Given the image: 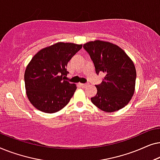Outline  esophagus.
I'll return each mask as SVG.
<instances>
[{"label": "esophagus", "instance_id": "1", "mask_svg": "<svg viewBox=\"0 0 160 160\" xmlns=\"http://www.w3.org/2000/svg\"><path fill=\"white\" fill-rule=\"evenodd\" d=\"M80 84V86L82 87H87L88 86V84Z\"/></svg>", "mask_w": 160, "mask_h": 160}]
</instances>
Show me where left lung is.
Returning a JSON list of instances; mask_svg holds the SVG:
<instances>
[{"label":"left lung","mask_w":160,"mask_h":160,"mask_svg":"<svg viewBox=\"0 0 160 160\" xmlns=\"http://www.w3.org/2000/svg\"><path fill=\"white\" fill-rule=\"evenodd\" d=\"M97 74H106L97 95L91 101L100 110L111 113L128 104L134 95L136 70L130 57L119 46L108 41L96 40L84 44Z\"/></svg>","instance_id":"obj_1"}]
</instances>
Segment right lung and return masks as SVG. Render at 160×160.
Here are the masks:
<instances>
[{"label": "right lung", "instance_id": "right-lung-1", "mask_svg": "<svg viewBox=\"0 0 160 160\" xmlns=\"http://www.w3.org/2000/svg\"><path fill=\"white\" fill-rule=\"evenodd\" d=\"M82 44L58 42L38 51L25 71L26 94L38 110L53 113L62 109L73 97L75 84L64 80L68 62Z\"/></svg>", "mask_w": 160, "mask_h": 160}]
</instances>
